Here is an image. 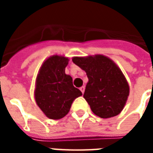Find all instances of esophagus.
I'll use <instances>...</instances> for the list:
<instances>
[{"label": "esophagus", "instance_id": "34e87169", "mask_svg": "<svg viewBox=\"0 0 153 153\" xmlns=\"http://www.w3.org/2000/svg\"><path fill=\"white\" fill-rule=\"evenodd\" d=\"M84 90H85V87L84 86L81 87V88H80V91L82 92V93H83H83H84Z\"/></svg>", "mask_w": 153, "mask_h": 153}]
</instances>
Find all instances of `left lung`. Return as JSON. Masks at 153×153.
<instances>
[{
    "instance_id": "obj_1",
    "label": "left lung",
    "mask_w": 153,
    "mask_h": 153,
    "mask_svg": "<svg viewBox=\"0 0 153 153\" xmlns=\"http://www.w3.org/2000/svg\"><path fill=\"white\" fill-rule=\"evenodd\" d=\"M73 62L87 74L83 97L93 112L101 118H111L120 113L129 93L121 70L108 57H74Z\"/></svg>"
}]
</instances>
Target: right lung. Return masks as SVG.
Segmentation results:
<instances>
[{
    "instance_id": "1",
    "label": "right lung",
    "mask_w": 153,
    "mask_h": 153,
    "mask_svg": "<svg viewBox=\"0 0 153 153\" xmlns=\"http://www.w3.org/2000/svg\"><path fill=\"white\" fill-rule=\"evenodd\" d=\"M69 59L60 56L48 58L41 67L36 80L35 100L48 118L59 120L70 111L74 100L82 95L65 73Z\"/></svg>"
}]
</instances>
